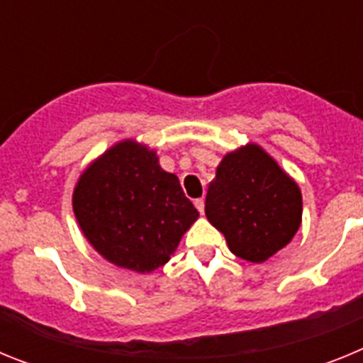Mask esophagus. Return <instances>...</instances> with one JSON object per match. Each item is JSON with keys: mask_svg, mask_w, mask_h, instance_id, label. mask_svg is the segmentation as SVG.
Listing matches in <instances>:
<instances>
[{"mask_svg": "<svg viewBox=\"0 0 363 363\" xmlns=\"http://www.w3.org/2000/svg\"><path fill=\"white\" fill-rule=\"evenodd\" d=\"M194 205H196V209L200 211V214H203V211H205V200H203V198H198V200H194Z\"/></svg>", "mask_w": 363, "mask_h": 363, "instance_id": "esophagus-1", "label": "esophagus"}]
</instances>
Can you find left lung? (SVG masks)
Returning <instances> with one entry per match:
<instances>
[{"label": "left lung", "mask_w": 363, "mask_h": 363, "mask_svg": "<svg viewBox=\"0 0 363 363\" xmlns=\"http://www.w3.org/2000/svg\"><path fill=\"white\" fill-rule=\"evenodd\" d=\"M205 214L233 255L262 264L289 245L300 229L301 194L262 147L247 145L218 165Z\"/></svg>", "instance_id": "left-lung-1"}]
</instances>
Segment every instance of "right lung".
Instances as JSON below:
<instances>
[{
	"label": "right lung",
	"instance_id": "add662e5",
	"mask_svg": "<svg viewBox=\"0 0 363 363\" xmlns=\"http://www.w3.org/2000/svg\"><path fill=\"white\" fill-rule=\"evenodd\" d=\"M72 205L96 251L136 272L167 264L200 216L178 176L163 171L152 150L130 140L112 147L83 172Z\"/></svg>",
	"mask_w": 363,
	"mask_h": 363
}]
</instances>
